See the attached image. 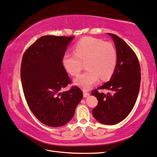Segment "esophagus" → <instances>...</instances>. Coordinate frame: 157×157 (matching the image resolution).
Masks as SVG:
<instances>
[{
  "label": "esophagus",
  "mask_w": 157,
  "mask_h": 157,
  "mask_svg": "<svg viewBox=\"0 0 157 157\" xmlns=\"http://www.w3.org/2000/svg\"><path fill=\"white\" fill-rule=\"evenodd\" d=\"M89 96H90V93L87 92H86V91H83V97H84L86 98V97H89Z\"/></svg>",
  "instance_id": "34e87169"
}]
</instances>
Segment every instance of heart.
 <instances>
[{"label": "heart", "instance_id": "b5f03b06", "mask_svg": "<svg viewBox=\"0 0 157 157\" xmlns=\"http://www.w3.org/2000/svg\"><path fill=\"white\" fill-rule=\"evenodd\" d=\"M75 53H67L62 58V64L67 73L79 74L86 63L87 71L75 79V85L88 90L99 81L111 78L117 63V53L113 44L93 37L80 39L75 47Z\"/></svg>", "mask_w": 157, "mask_h": 157}]
</instances>
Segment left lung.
Instances as JSON below:
<instances>
[{"instance_id": "left-lung-1", "label": "left lung", "mask_w": 157, "mask_h": 157, "mask_svg": "<svg viewBox=\"0 0 157 157\" xmlns=\"http://www.w3.org/2000/svg\"><path fill=\"white\" fill-rule=\"evenodd\" d=\"M114 41L117 63L111 78L97 89H107L112 92L105 95L94 90L92 95L98 100L92 110L94 117L105 125H115L129 115L137 101L140 91L141 72L136 55L122 39L107 33Z\"/></svg>"}]
</instances>
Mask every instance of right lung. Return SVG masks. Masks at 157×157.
<instances>
[{
  "label": "right lung",
  "instance_id": "1",
  "mask_svg": "<svg viewBox=\"0 0 157 157\" xmlns=\"http://www.w3.org/2000/svg\"><path fill=\"white\" fill-rule=\"evenodd\" d=\"M73 39L43 36L22 57L21 81L27 104L36 118L50 127L68 123L83 97L78 86L60 92L71 82L62 58Z\"/></svg>",
  "mask_w": 157,
  "mask_h": 157
}]
</instances>
